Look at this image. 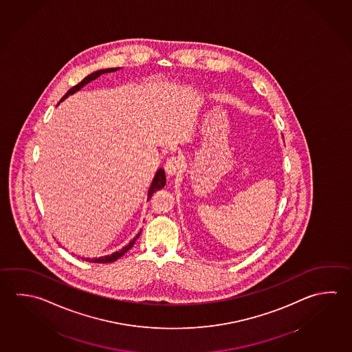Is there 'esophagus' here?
I'll list each match as a JSON object with an SVG mask.
<instances>
[{
  "instance_id": "obj_1",
  "label": "esophagus",
  "mask_w": 352,
  "mask_h": 352,
  "mask_svg": "<svg viewBox=\"0 0 352 352\" xmlns=\"http://www.w3.org/2000/svg\"><path fill=\"white\" fill-rule=\"evenodd\" d=\"M181 168H182V162L177 156H171L167 159L166 164H165V171L168 176L177 175L181 171Z\"/></svg>"
}]
</instances>
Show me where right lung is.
<instances>
[{"instance_id": "obj_1", "label": "right lung", "mask_w": 352, "mask_h": 352, "mask_svg": "<svg viewBox=\"0 0 352 352\" xmlns=\"http://www.w3.org/2000/svg\"><path fill=\"white\" fill-rule=\"evenodd\" d=\"M118 69H120V68H108V69H100V71H96L94 72V73H91V74H89L88 77L84 78L83 80L80 82V83L77 84V85H74L73 88H71V89L68 90L67 91V94L60 99V102H63L64 99L65 98H68V96H72V94H74L76 91H78V90L82 89L83 88L84 85L85 84L89 83V82H91V80H94V79H96L98 77H100L102 74H104V73H111V72H116L118 71ZM165 184H166V176H165V171L162 170V168H159L157 171H156V175H155V177H153V182H151V186H150V188H148V192H147V199H150L151 196H153V192L157 191V190H160V188H162L164 186H165ZM141 232H139L138 234H136V236H135L134 239L133 241H130L129 242V244H126L122 250H119V252H116V253H113V254H110V256H99V258H93V259H89V258H87L85 261L87 262H91V263H111V262H116V259H119L120 256H124L126 252H128L133 245H134L135 241L140 236Z\"/></svg>"}]
</instances>
